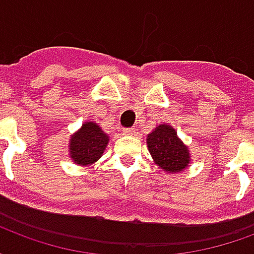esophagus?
I'll return each mask as SVG.
<instances>
[{"label":"esophagus","mask_w":254,"mask_h":254,"mask_svg":"<svg viewBox=\"0 0 254 254\" xmlns=\"http://www.w3.org/2000/svg\"><path fill=\"white\" fill-rule=\"evenodd\" d=\"M124 134H127V136H132V134H134V132H136V129L134 127H125L124 130Z\"/></svg>","instance_id":"obj_1"}]
</instances>
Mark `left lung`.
I'll use <instances>...</instances> for the list:
<instances>
[{"mask_svg": "<svg viewBox=\"0 0 254 254\" xmlns=\"http://www.w3.org/2000/svg\"><path fill=\"white\" fill-rule=\"evenodd\" d=\"M147 144L156 165L163 170L177 173L189 165V151L170 125H159L149 133Z\"/></svg>", "mask_w": 254, "mask_h": 254, "instance_id": "1", "label": "left lung"}]
</instances>
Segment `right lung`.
<instances>
[{
  "label": "right lung",
  "mask_w": 254,
  "mask_h": 254,
  "mask_svg": "<svg viewBox=\"0 0 254 254\" xmlns=\"http://www.w3.org/2000/svg\"><path fill=\"white\" fill-rule=\"evenodd\" d=\"M107 143L109 136L96 124L87 122L70 138V156L77 165H91L102 156Z\"/></svg>",
  "instance_id": "add662e5"
}]
</instances>
